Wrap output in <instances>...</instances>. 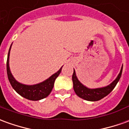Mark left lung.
Listing matches in <instances>:
<instances>
[{
	"mask_svg": "<svg viewBox=\"0 0 129 129\" xmlns=\"http://www.w3.org/2000/svg\"><path fill=\"white\" fill-rule=\"evenodd\" d=\"M122 69H123V66L121 67V71H120L119 74L118 75L117 77L110 85L103 87V88L94 89H88L86 86H84L80 83V81L77 80L76 75H75V72L74 70L73 74L72 76V80H73V82L74 91L77 96L80 98H82V99H84V100L89 101H99V100L102 99L103 98H104L107 95H108L109 93L111 92L113 89L115 88L119 79H120V77H121V73H122Z\"/></svg>",
	"mask_w": 129,
	"mask_h": 129,
	"instance_id": "8db88e82",
	"label": "left lung"
}]
</instances>
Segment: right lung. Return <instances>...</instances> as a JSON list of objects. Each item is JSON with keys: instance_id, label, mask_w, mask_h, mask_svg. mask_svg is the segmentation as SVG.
I'll list each match as a JSON object with an SVG mask.
<instances>
[{"instance_id": "1", "label": "right lung", "mask_w": 129, "mask_h": 129, "mask_svg": "<svg viewBox=\"0 0 129 129\" xmlns=\"http://www.w3.org/2000/svg\"><path fill=\"white\" fill-rule=\"evenodd\" d=\"M10 48H11V46L9 49L8 59H7V73H8L9 82H10L12 88L22 97L30 100V101H39L49 96L53 89L56 78L59 75V74L61 71L62 67L60 68V70L57 73L54 74L49 79H47L42 83L38 84L36 85H30V86L22 84L14 80V78L11 74V72L10 71L9 56H10Z\"/></svg>"}]
</instances>
